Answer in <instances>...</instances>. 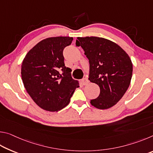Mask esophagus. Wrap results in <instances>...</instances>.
<instances>
[{
    "instance_id": "obj_1",
    "label": "esophagus",
    "mask_w": 153,
    "mask_h": 153,
    "mask_svg": "<svg viewBox=\"0 0 153 153\" xmlns=\"http://www.w3.org/2000/svg\"><path fill=\"white\" fill-rule=\"evenodd\" d=\"M82 83H83V84L84 85V86H86V85H87L88 84V82H89V81H88V78L86 77H84V78L82 79Z\"/></svg>"
}]
</instances>
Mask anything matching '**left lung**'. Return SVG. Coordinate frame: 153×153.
<instances>
[{
  "mask_svg": "<svg viewBox=\"0 0 153 153\" xmlns=\"http://www.w3.org/2000/svg\"><path fill=\"white\" fill-rule=\"evenodd\" d=\"M90 63L89 80L100 87V94L90 100L94 107L107 109L119 102L128 90L132 77L131 61L117 44L99 37H78Z\"/></svg>",
  "mask_w": 153,
  "mask_h": 153,
  "instance_id": "1",
  "label": "left lung"
}]
</instances>
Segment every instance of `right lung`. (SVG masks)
Returning <instances> with one entry per match:
<instances>
[{"instance_id": "obj_1", "label": "right lung", "mask_w": 153, "mask_h": 153, "mask_svg": "<svg viewBox=\"0 0 153 153\" xmlns=\"http://www.w3.org/2000/svg\"><path fill=\"white\" fill-rule=\"evenodd\" d=\"M71 37H53L40 41L28 52L22 65L24 87L40 108L57 111L69 104L78 82L65 66L63 52ZM61 70L62 71L59 72Z\"/></svg>"}]
</instances>
